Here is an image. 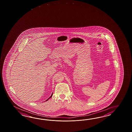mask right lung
<instances>
[{
  "instance_id": "obj_1",
  "label": "right lung",
  "mask_w": 132,
  "mask_h": 132,
  "mask_svg": "<svg viewBox=\"0 0 132 132\" xmlns=\"http://www.w3.org/2000/svg\"><path fill=\"white\" fill-rule=\"evenodd\" d=\"M52 95H51V96H50V97H49V98H48V99H47V100H46V101H48V99H50V98H51V97H52Z\"/></svg>"
}]
</instances>
